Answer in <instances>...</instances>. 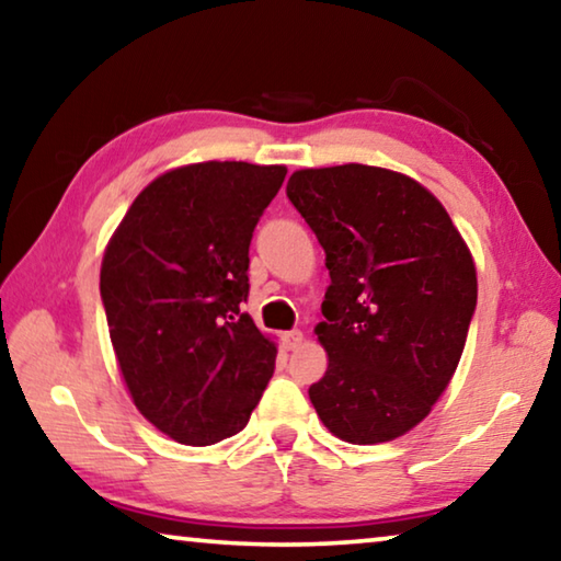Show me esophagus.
Returning <instances> with one entry per match:
<instances>
[{"label":"esophagus","instance_id":"esophagus-1","mask_svg":"<svg viewBox=\"0 0 561 561\" xmlns=\"http://www.w3.org/2000/svg\"><path fill=\"white\" fill-rule=\"evenodd\" d=\"M302 343V333L300 330H288V333L280 335V345L286 347V351H296V347Z\"/></svg>","mask_w":561,"mask_h":561}]
</instances>
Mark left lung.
Listing matches in <instances>:
<instances>
[{
    "label": "left lung",
    "mask_w": 561,
    "mask_h": 561,
    "mask_svg": "<svg viewBox=\"0 0 561 561\" xmlns=\"http://www.w3.org/2000/svg\"><path fill=\"white\" fill-rule=\"evenodd\" d=\"M286 194L325 251L316 335L328 370L310 402L335 437L388 443L430 415L453 380L477 306V273L425 186L363 163L302 169Z\"/></svg>",
    "instance_id": "obj_1"
}]
</instances>
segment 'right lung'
Listing matches in <instances>:
<instances>
[{
    "instance_id": "right-lung-1",
    "label": "right lung",
    "mask_w": 561,
    "mask_h": 561,
    "mask_svg": "<svg viewBox=\"0 0 561 561\" xmlns=\"http://www.w3.org/2000/svg\"><path fill=\"white\" fill-rule=\"evenodd\" d=\"M286 167L206 161L167 171L126 210L101 261L118 367L141 415L183 445L248 425L275 370L251 316L248 248Z\"/></svg>"
}]
</instances>
